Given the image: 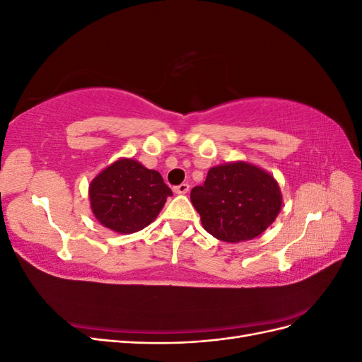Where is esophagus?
Listing matches in <instances>:
<instances>
[{
  "instance_id": "34e87169",
  "label": "esophagus",
  "mask_w": 362,
  "mask_h": 362,
  "mask_svg": "<svg viewBox=\"0 0 362 362\" xmlns=\"http://www.w3.org/2000/svg\"><path fill=\"white\" fill-rule=\"evenodd\" d=\"M189 189H190V185L187 182H182V184L177 185V187H173V192L177 194H185L189 192Z\"/></svg>"
}]
</instances>
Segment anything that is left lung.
I'll return each instance as SVG.
<instances>
[{"mask_svg": "<svg viewBox=\"0 0 362 362\" xmlns=\"http://www.w3.org/2000/svg\"><path fill=\"white\" fill-rule=\"evenodd\" d=\"M190 199L205 231L228 243L264 233L282 205L275 178L243 161L211 168L204 185L192 189Z\"/></svg>", "mask_w": 362, "mask_h": 362, "instance_id": "obj_1", "label": "left lung"}]
</instances>
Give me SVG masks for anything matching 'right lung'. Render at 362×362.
<instances>
[{"mask_svg":"<svg viewBox=\"0 0 362 362\" xmlns=\"http://www.w3.org/2000/svg\"><path fill=\"white\" fill-rule=\"evenodd\" d=\"M89 196L95 217L105 228L133 234L154 221L172 190L157 170L122 158L92 181Z\"/></svg>","mask_w":362,"mask_h":362,"instance_id":"1","label":"right lung"}]
</instances>
